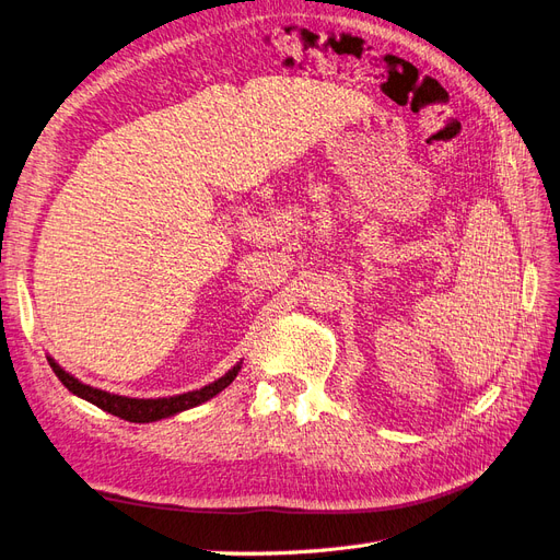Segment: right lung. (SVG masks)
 Masks as SVG:
<instances>
[{
    "instance_id": "obj_1",
    "label": "right lung",
    "mask_w": 560,
    "mask_h": 560,
    "mask_svg": "<svg viewBox=\"0 0 560 560\" xmlns=\"http://www.w3.org/2000/svg\"><path fill=\"white\" fill-rule=\"evenodd\" d=\"M48 364H50V369H54V374L60 378V383L67 389H70V393L95 404L97 409H103L112 416H118V418L130 420V422H154V420H161V418H167V416H175L179 411L194 409V406L208 401L214 395L222 393V389L229 387L241 371V364L233 366L226 376H222V378L206 385V387L194 389V393H186V395L161 397V399H130V397H118V395L105 393V389H97V387H91L86 383L77 381L74 376L67 374V371L60 369L50 358H48Z\"/></svg>"
}]
</instances>
